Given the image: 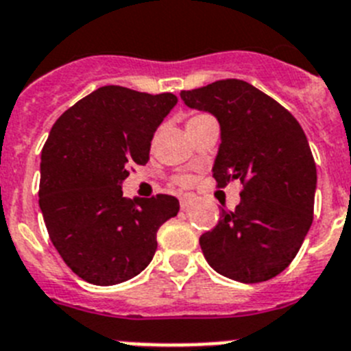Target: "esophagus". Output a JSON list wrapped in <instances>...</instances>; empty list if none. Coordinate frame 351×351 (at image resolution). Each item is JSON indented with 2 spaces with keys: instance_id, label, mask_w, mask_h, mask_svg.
<instances>
[{
  "instance_id": "obj_1",
  "label": "esophagus",
  "mask_w": 351,
  "mask_h": 351,
  "mask_svg": "<svg viewBox=\"0 0 351 351\" xmlns=\"http://www.w3.org/2000/svg\"><path fill=\"white\" fill-rule=\"evenodd\" d=\"M191 202H193V197H189V195H186V197H181L179 204H181L182 210H184V208H188L189 205H191Z\"/></svg>"
}]
</instances>
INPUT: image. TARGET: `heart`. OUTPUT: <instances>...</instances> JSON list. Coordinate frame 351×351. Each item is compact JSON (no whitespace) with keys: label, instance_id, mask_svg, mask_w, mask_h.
I'll return each mask as SVG.
<instances>
[{"label":"heart","instance_id":"obj_1","mask_svg":"<svg viewBox=\"0 0 351 351\" xmlns=\"http://www.w3.org/2000/svg\"><path fill=\"white\" fill-rule=\"evenodd\" d=\"M205 117H207V114H195V117L189 118V121L200 120V118H205ZM189 121H188V123H189ZM176 182H178V184H181V186H189V184H191V179H189L188 176H181V178L176 179Z\"/></svg>","mask_w":351,"mask_h":351}]
</instances>
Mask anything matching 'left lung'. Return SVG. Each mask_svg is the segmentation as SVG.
I'll return each mask as SVG.
<instances>
[{
  "mask_svg": "<svg viewBox=\"0 0 351 351\" xmlns=\"http://www.w3.org/2000/svg\"><path fill=\"white\" fill-rule=\"evenodd\" d=\"M191 109L214 114L221 144L212 176L219 188L240 179L233 212L200 237L208 265L231 280L266 282L284 271L313 223L317 167L303 128L275 99L242 80L182 90Z\"/></svg>",
  "mask_w": 351,
  "mask_h": 351,
  "instance_id": "8db88e82",
  "label": "left lung"
}]
</instances>
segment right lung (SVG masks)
<instances>
[{
  "label": "right lung",
  "mask_w": 351,
  "mask_h": 351,
  "mask_svg": "<svg viewBox=\"0 0 351 351\" xmlns=\"http://www.w3.org/2000/svg\"><path fill=\"white\" fill-rule=\"evenodd\" d=\"M178 104L101 86L60 114L41 151L40 208L48 234L80 278L114 285L134 278L156 252V231L178 215L170 195L123 197L128 167L146 165L154 132Z\"/></svg>",
  "instance_id": "add662e5"
}]
</instances>
